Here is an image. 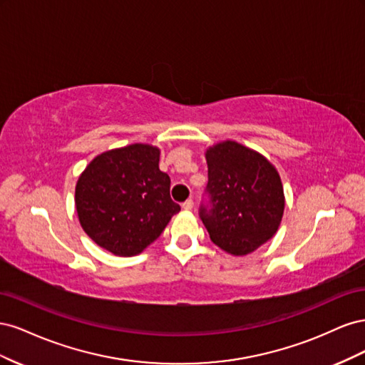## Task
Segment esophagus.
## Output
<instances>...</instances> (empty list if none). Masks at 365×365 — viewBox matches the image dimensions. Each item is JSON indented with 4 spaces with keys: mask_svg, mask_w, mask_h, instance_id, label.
<instances>
[{
    "mask_svg": "<svg viewBox=\"0 0 365 365\" xmlns=\"http://www.w3.org/2000/svg\"><path fill=\"white\" fill-rule=\"evenodd\" d=\"M182 208L185 210V212H190V210L193 208V201L192 200H187L185 202H182Z\"/></svg>",
    "mask_w": 365,
    "mask_h": 365,
    "instance_id": "esophagus-1",
    "label": "esophagus"
}]
</instances>
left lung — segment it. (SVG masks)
I'll use <instances>...</instances> for the list:
<instances>
[{
  "label": "left lung",
  "instance_id": "1",
  "mask_svg": "<svg viewBox=\"0 0 365 365\" xmlns=\"http://www.w3.org/2000/svg\"><path fill=\"white\" fill-rule=\"evenodd\" d=\"M207 192L212 208L201 207L210 239L231 256H247L277 233L284 212L277 169L262 153L233 140L210 146Z\"/></svg>",
  "mask_w": 365,
  "mask_h": 365
}]
</instances>
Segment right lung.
Instances as JSON below:
<instances>
[{
  "label": "right lung",
  "instance_id": "add662e5",
  "mask_svg": "<svg viewBox=\"0 0 365 365\" xmlns=\"http://www.w3.org/2000/svg\"><path fill=\"white\" fill-rule=\"evenodd\" d=\"M158 163V148L134 143L101 153L81 173L76 212L98 247L120 257L137 256L180 212Z\"/></svg>",
  "mask_w": 365,
  "mask_h": 365
}]
</instances>
